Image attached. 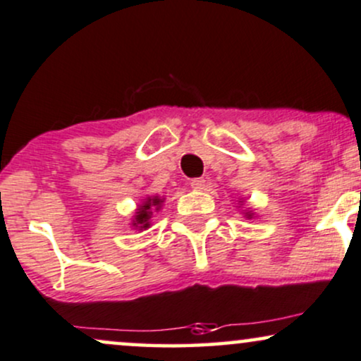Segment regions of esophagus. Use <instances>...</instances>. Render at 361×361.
I'll list each match as a JSON object with an SVG mask.
<instances>
[{
  "label": "esophagus",
  "instance_id": "esophagus-1",
  "mask_svg": "<svg viewBox=\"0 0 361 361\" xmlns=\"http://www.w3.org/2000/svg\"><path fill=\"white\" fill-rule=\"evenodd\" d=\"M192 188L193 190H205L207 186V180H203V178H195V180H192Z\"/></svg>",
  "mask_w": 361,
  "mask_h": 361
}]
</instances>
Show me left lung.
I'll list each match as a JSON object with an SVG mask.
<instances>
[{
	"label": "left lung",
	"mask_w": 361,
	"mask_h": 361,
	"mask_svg": "<svg viewBox=\"0 0 361 361\" xmlns=\"http://www.w3.org/2000/svg\"><path fill=\"white\" fill-rule=\"evenodd\" d=\"M242 203H244V198H240V205H242ZM238 208H240V207H238ZM242 214H244V216H245L247 220L254 219V216H255V212L252 210V208H249V210H244V212H242Z\"/></svg>",
	"instance_id": "8db88e82"
}]
</instances>
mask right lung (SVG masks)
Segmentation results:
<instances>
[{"mask_svg":"<svg viewBox=\"0 0 361 361\" xmlns=\"http://www.w3.org/2000/svg\"><path fill=\"white\" fill-rule=\"evenodd\" d=\"M163 203L164 197H159V195H151V197L142 198V202L139 203L131 219V227L136 230L149 228L151 216H153L154 212L161 210Z\"/></svg>","mask_w":361,"mask_h":361,"instance_id":"1","label":"right lung"}]
</instances>
